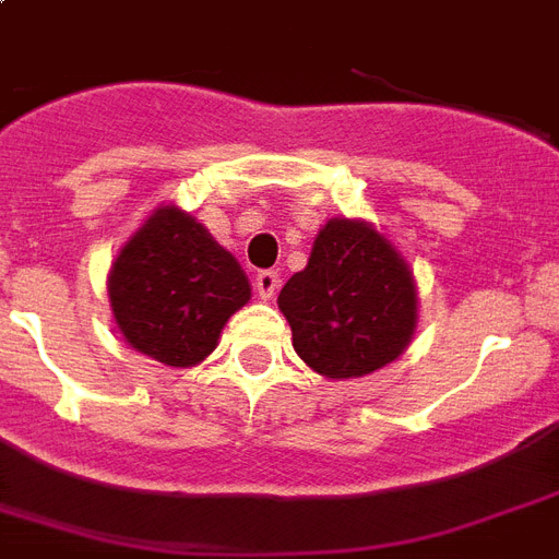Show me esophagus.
I'll list each match as a JSON object with an SVG mask.
<instances>
[{
	"label": "esophagus",
	"instance_id": "obj_1",
	"mask_svg": "<svg viewBox=\"0 0 559 559\" xmlns=\"http://www.w3.org/2000/svg\"><path fill=\"white\" fill-rule=\"evenodd\" d=\"M281 287V278L278 272H258V278H254V289H258V296L263 298V301H272L275 298V293H278Z\"/></svg>",
	"mask_w": 559,
	"mask_h": 559
}]
</instances>
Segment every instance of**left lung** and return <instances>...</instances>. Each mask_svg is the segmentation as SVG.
Returning a JSON list of instances; mask_svg holds the SVG:
<instances>
[{
	"mask_svg": "<svg viewBox=\"0 0 559 559\" xmlns=\"http://www.w3.org/2000/svg\"><path fill=\"white\" fill-rule=\"evenodd\" d=\"M278 310L307 366L328 380H357L412 345L415 272L373 223L331 217L319 228L305 270L281 289Z\"/></svg>",
	"mask_w": 559,
	"mask_h": 559,
	"instance_id": "left-lung-1",
	"label": "left lung"
}]
</instances>
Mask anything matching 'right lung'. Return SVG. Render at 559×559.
<instances>
[{"mask_svg":"<svg viewBox=\"0 0 559 559\" xmlns=\"http://www.w3.org/2000/svg\"><path fill=\"white\" fill-rule=\"evenodd\" d=\"M109 310L133 350L170 368L200 366L252 284L200 219L162 202L118 249L107 275Z\"/></svg>","mask_w":559,"mask_h":559,"instance_id":"1","label":"right lung"}]
</instances>
